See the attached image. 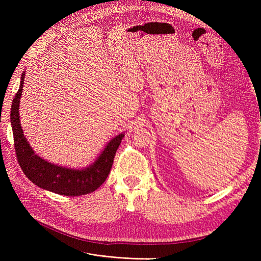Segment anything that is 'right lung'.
<instances>
[{
    "mask_svg": "<svg viewBox=\"0 0 261 261\" xmlns=\"http://www.w3.org/2000/svg\"><path fill=\"white\" fill-rule=\"evenodd\" d=\"M23 78H25V72L20 77L19 89L13 99L11 111L14 147L22 172L38 187L55 194L72 197L94 192L105 183L111 171L115 152L124 137V134H120L110 140L96 161L87 168L81 170L68 169L45 161L35 153L26 137L23 136L20 126L18 112Z\"/></svg>",
    "mask_w": 261,
    "mask_h": 261,
    "instance_id": "right-lung-1",
    "label": "right lung"
}]
</instances>
